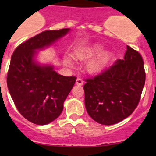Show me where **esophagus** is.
Masks as SVG:
<instances>
[{
	"label": "esophagus",
	"mask_w": 156,
	"mask_h": 156,
	"mask_svg": "<svg viewBox=\"0 0 156 156\" xmlns=\"http://www.w3.org/2000/svg\"><path fill=\"white\" fill-rule=\"evenodd\" d=\"M76 84H78V85H83L84 84V81H83L82 79H81V78H78V79L76 80Z\"/></svg>",
	"instance_id": "obj_1"
}]
</instances>
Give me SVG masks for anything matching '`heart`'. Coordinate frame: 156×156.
<instances>
[{
    "label": "heart",
    "mask_w": 156,
    "mask_h": 156,
    "mask_svg": "<svg viewBox=\"0 0 156 156\" xmlns=\"http://www.w3.org/2000/svg\"><path fill=\"white\" fill-rule=\"evenodd\" d=\"M102 50V47L100 45H95L93 48L87 49L84 50H80V51L75 52L73 54L74 58L78 60H84V59H88V58L91 57V56H94L97 54V53ZM108 58V53L106 52L102 53L99 57L97 59L93 60L92 62H90L87 66V70L89 73L94 74L98 72L102 68L103 64L106 62V59ZM65 62L68 65H71V60L69 58H65Z\"/></svg>",
    "instance_id": "obj_1"
}]
</instances>
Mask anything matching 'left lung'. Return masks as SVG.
Returning a JSON list of instances; mask_svg holds the SVG:
<instances>
[{
  "label": "left lung",
  "mask_w": 156,
  "mask_h": 156,
  "mask_svg": "<svg viewBox=\"0 0 156 156\" xmlns=\"http://www.w3.org/2000/svg\"><path fill=\"white\" fill-rule=\"evenodd\" d=\"M146 81L144 60L138 51L127 46L123 59L91 78L85 79L84 103L95 122L112 125L133 113Z\"/></svg>",
  "instance_id": "obj_1"
}]
</instances>
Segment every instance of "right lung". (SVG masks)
Here are the masks:
<instances>
[{
	"mask_svg": "<svg viewBox=\"0 0 156 156\" xmlns=\"http://www.w3.org/2000/svg\"><path fill=\"white\" fill-rule=\"evenodd\" d=\"M69 31H42L19 45L11 56L7 77L11 97L20 114L35 125H47L60 115L76 81V77L62 76L52 66L34 62L36 50L50 46Z\"/></svg>",
	"mask_w": 156,
	"mask_h": 156,
	"instance_id": "obj_1",
	"label": "right lung"
}]
</instances>
